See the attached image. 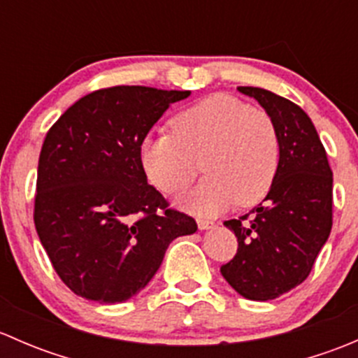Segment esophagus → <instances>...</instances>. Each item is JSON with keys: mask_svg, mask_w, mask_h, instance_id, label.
I'll return each mask as SVG.
<instances>
[{"mask_svg": "<svg viewBox=\"0 0 358 358\" xmlns=\"http://www.w3.org/2000/svg\"><path fill=\"white\" fill-rule=\"evenodd\" d=\"M197 227H199V230H209V229H213V227H215V223L209 222V220L199 218V220H197Z\"/></svg>", "mask_w": 358, "mask_h": 358, "instance_id": "1", "label": "esophagus"}]
</instances>
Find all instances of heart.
Masks as SVG:
<instances>
[{
    "label": "heart",
    "instance_id": "b5f03b06",
    "mask_svg": "<svg viewBox=\"0 0 358 358\" xmlns=\"http://www.w3.org/2000/svg\"><path fill=\"white\" fill-rule=\"evenodd\" d=\"M279 136L266 112L215 93L171 119V133H150L140 145V164L164 194L183 192L196 176L202 183L180 204L215 216L252 206L268 194L279 168Z\"/></svg>",
    "mask_w": 358,
    "mask_h": 358
}]
</instances>
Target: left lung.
<instances>
[{"instance_id": "1", "label": "left lung", "mask_w": 358, "mask_h": 358, "mask_svg": "<svg viewBox=\"0 0 358 358\" xmlns=\"http://www.w3.org/2000/svg\"><path fill=\"white\" fill-rule=\"evenodd\" d=\"M272 119L279 168L265 201L223 225L237 237V255L220 268L227 282L252 301H268L308 277L333 227V171L312 119L284 96L239 86Z\"/></svg>"}]
</instances>
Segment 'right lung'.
Listing matches in <instances>:
<instances>
[{
  "instance_id": "1",
  "label": "right lung",
  "mask_w": 358,
  "mask_h": 358,
  "mask_svg": "<svg viewBox=\"0 0 358 358\" xmlns=\"http://www.w3.org/2000/svg\"><path fill=\"white\" fill-rule=\"evenodd\" d=\"M190 92L114 86L79 99L39 154L34 225L71 291L122 303L150 282L171 241L197 230L147 183L140 145Z\"/></svg>"
}]
</instances>
